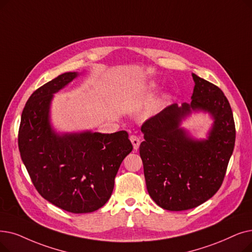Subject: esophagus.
<instances>
[{
  "instance_id": "34e87169",
  "label": "esophagus",
  "mask_w": 252,
  "mask_h": 252,
  "mask_svg": "<svg viewBox=\"0 0 252 252\" xmlns=\"http://www.w3.org/2000/svg\"><path fill=\"white\" fill-rule=\"evenodd\" d=\"M129 139H130V142H132V144H133V146H134V149L137 150V149L139 148V146H140V143H141L140 138H139L138 136L133 135V136L129 137Z\"/></svg>"
}]
</instances>
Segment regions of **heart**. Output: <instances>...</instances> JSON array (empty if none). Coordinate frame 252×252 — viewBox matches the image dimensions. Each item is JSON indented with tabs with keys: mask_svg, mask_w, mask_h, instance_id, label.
<instances>
[{
	"mask_svg": "<svg viewBox=\"0 0 252 252\" xmlns=\"http://www.w3.org/2000/svg\"><path fill=\"white\" fill-rule=\"evenodd\" d=\"M158 86V84L156 83V82H150L148 85H147V87L146 89L147 90H149V91H151V90H155L156 87ZM169 99V94H163L161 96H160V99L158 101V103H157V105H161L163 102L165 101H167Z\"/></svg>",
	"mask_w": 252,
	"mask_h": 252,
	"instance_id": "heart-1",
	"label": "heart"
}]
</instances>
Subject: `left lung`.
<instances>
[{"label": "left lung", "mask_w": 252, "mask_h": 252, "mask_svg": "<svg viewBox=\"0 0 252 252\" xmlns=\"http://www.w3.org/2000/svg\"><path fill=\"white\" fill-rule=\"evenodd\" d=\"M190 103L173 104L141 126L140 145L146 188L162 209L182 211L205 203L221 187L236 139L231 106L220 89L191 74ZM208 113L214 120L205 139L181 126L192 113Z\"/></svg>", "instance_id": "left-lung-1"}]
</instances>
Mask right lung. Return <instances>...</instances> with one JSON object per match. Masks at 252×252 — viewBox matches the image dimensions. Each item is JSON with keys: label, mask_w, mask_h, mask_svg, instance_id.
<instances>
[{"label": "right lung", "mask_w": 252, "mask_h": 252, "mask_svg": "<svg viewBox=\"0 0 252 252\" xmlns=\"http://www.w3.org/2000/svg\"><path fill=\"white\" fill-rule=\"evenodd\" d=\"M80 74L63 73L32 94L18 132L21 159L38 192L63 210L90 213L110 199L120 163L133 150L126 130L59 133L51 125L54 94Z\"/></svg>", "instance_id": "add662e5"}]
</instances>
